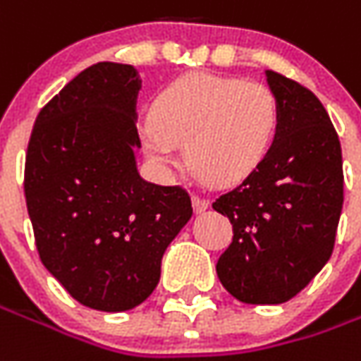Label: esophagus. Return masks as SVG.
I'll return each mask as SVG.
<instances>
[{"label": "esophagus", "mask_w": 361, "mask_h": 361, "mask_svg": "<svg viewBox=\"0 0 361 361\" xmlns=\"http://www.w3.org/2000/svg\"><path fill=\"white\" fill-rule=\"evenodd\" d=\"M207 207H209V199L201 197V195H193V209H195V213L205 211Z\"/></svg>", "instance_id": "esophagus-1"}]
</instances>
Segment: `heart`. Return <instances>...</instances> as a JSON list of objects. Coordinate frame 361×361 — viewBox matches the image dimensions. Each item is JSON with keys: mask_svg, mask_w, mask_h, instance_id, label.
I'll use <instances>...</instances> for the list:
<instances>
[{"mask_svg": "<svg viewBox=\"0 0 361 361\" xmlns=\"http://www.w3.org/2000/svg\"><path fill=\"white\" fill-rule=\"evenodd\" d=\"M279 102L262 82L188 74L164 90L140 123L146 154L176 164L185 145L191 168L213 183H233L258 166L274 145Z\"/></svg>", "mask_w": 361, "mask_h": 361, "instance_id": "b5f03b06", "label": "heart"}]
</instances>
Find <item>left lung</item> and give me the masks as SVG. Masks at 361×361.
Masks as SVG:
<instances>
[{"mask_svg":"<svg viewBox=\"0 0 361 361\" xmlns=\"http://www.w3.org/2000/svg\"><path fill=\"white\" fill-rule=\"evenodd\" d=\"M279 127L266 158L213 201L228 216L233 242L216 276L242 303H286L329 262L342 203V148L319 97L274 70Z\"/></svg>","mask_w":361,"mask_h":361,"instance_id":"obj_1","label":"left lung"}]
</instances>
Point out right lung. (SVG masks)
I'll list each match as a JSON object with an SVG mask.
<instances>
[{"instance_id": "right-lung-1", "label": "right lung", "mask_w": 361, "mask_h": 361, "mask_svg": "<svg viewBox=\"0 0 361 361\" xmlns=\"http://www.w3.org/2000/svg\"><path fill=\"white\" fill-rule=\"evenodd\" d=\"M137 70L97 62L35 121L25 199L40 262L78 303L128 311L160 281L168 244L191 219L181 185L137 172Z\"/></svg>"}]
</instances>
